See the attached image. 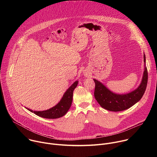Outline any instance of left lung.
Listing matches in <instances>:
<instances>
[{
    "instance_id": "obj_1",
    "label": "left lung",
    "mask_w": 157,
    "mask_h": 157,
    "mask_svg": "<svg viewBox=\"0 0 157 157\" xmlns=\"http://www.w3.org/2000/svg\"><path fill=\"white\" fill-rule=\"evenodd\" d=\"M144 61L145 70L141 83L136 89L129 93L124 94L114 93L110 91L102 82L94 79L95 82L94 97L102 108L110 111H122L131 107L141 99L145 91L148 81L145 54H144Z\"/></svg>"
}]
</instances>
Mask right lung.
Here are the masks:
<instances>
[{"label":"right lung","mask_w":157,"mask_h":157,"mask_svg":"<svg viewBox=\"0 0 157 157\" xmlns=\"http://www.w3.org/2000/svg\"><path fill=\"white\" fill-rule=\"evenodd\" d=\"M78 81H75L64 93L60 101L54 107L43 111H35L30 109H27L35 114L36 116L46 119H57L64 116L71 107L73 101L74 89L76 87Z\"/></svg>","instance_id":"add662e5"}]
</instances>
